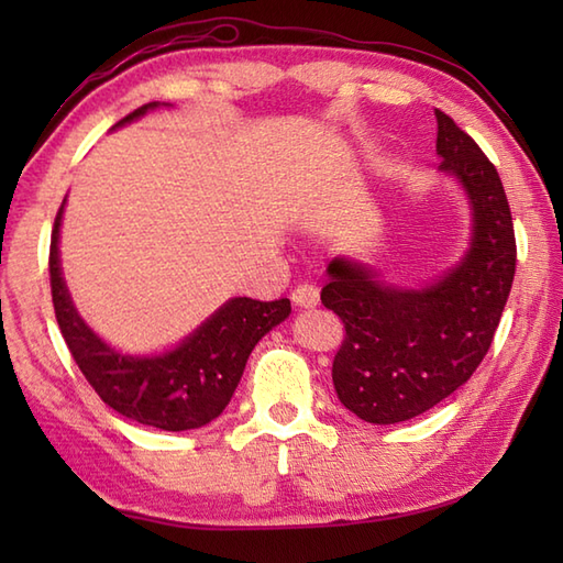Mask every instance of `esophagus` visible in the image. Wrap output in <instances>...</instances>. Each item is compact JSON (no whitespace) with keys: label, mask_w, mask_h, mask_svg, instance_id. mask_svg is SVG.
<instances>
[{"label":"esophagus","mask_w":563,"mask_h":563,"mask_svg":"<svg viewBox=\"0 0 563 563\" xmlns=\"http://www.w3.org/2000/svg\"><path fill=\"white\" fill-rule=\"evenodd\" d=\"M292 305L300 307V309L317 307L319 305V290L314 288V285H309V283L297 285V288L292 290Z\"/></svg>","instance_id":"1"}]
</instances>
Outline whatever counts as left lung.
Returning <instances> with one entry per match:
<instances>
[{
    "instance_id": "8db88e82",
    "label": "left lung",
    "mask_w": 563,
    "mask_h": 563,
    "mask_svg": "<svg viewBox=\"0 0 563 563\" xmlns=\"http://www.w3.org/2000/svg\"><path fill=\"white\" fill-rule=\"evenodd\" d=\"M440 172L464 188L472 239L460 263L423 288L382 283L367 263L333 258L321 302L345 327L333 387L367 423H401L433 409L492 349L516 275V232L504 184L482 147L435 111Z\"/></svg>"
}]
</instances>
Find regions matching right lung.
I'll return each mask as SVG.
<instances>
[{
  "instance_id": "add662e5",
  "label": "right lung",
  "mask_w": 563,
  "mask_h": 563,
  "mask_svg": "<svg viewBox=\"0 0 563 563\" xmlns=\"http://www.w3.org/2000/svg\"><path fill=\"white\" fill-rule=\"evenodd\" d=\"M157 106V101L140 106L118 125ZM63 210L65 200L51 239V290L59 331L81 375L113 411L142 426L176 433L214 421L230 404L254 345L290 317V300L232 297L176 349L159 355H125L101 341L71 305L57 251Z\"/></svg>"
}]
</instances>
